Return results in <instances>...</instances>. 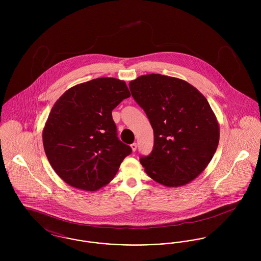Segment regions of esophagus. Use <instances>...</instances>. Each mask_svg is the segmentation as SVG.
<instances>
[{"label":"esophagus","mask_w":261,"mask_h":261,"mask_svg":"<svg viewBox=\"0 0 261 261\" xmlns=\"http://www.w3.org/2000/svg\"><path fill=\"white\" fill-rule=\"evenodd\" d=\"M131 149H132V150H133V151H136V149H137L136 143H133V144H132V145H131Z\"/></svg>","instance_id":"1"}]
</instances>
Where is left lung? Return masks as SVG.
I'll return each mask as SVG.
<instances>
[{
    "label": "left lung",
    "mask_w": 261,
    "mask_h": 261,
    "mask_svg": "<svg viewBox=\"0 0 261 261\" xmlns=\"http://www.w3.org/2000/svg\"><path fill=\"white\" fill-rule=\"evenodd\" d=\"M129 88L153 129V148L141 164L162 185H186L205 169L219 143L207 99L186 81L165 75L140 76Z\"/></svg>",
    "instance_id": "8db88e82"
}]
</instances>
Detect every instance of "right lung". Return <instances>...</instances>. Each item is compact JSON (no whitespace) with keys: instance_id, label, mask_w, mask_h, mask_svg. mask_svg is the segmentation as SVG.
I'll return each mask as SVG.
<instances>
[{"instance_id":"1","label":"right lung","mask_w":261,"mask_h":261,"mask_svg":"<svg viewBox=\"0 0 261 261\" xmlns=\"http://www.w3.org/2000/svg\"><path fill=\"white\" fill-rule=\"evenodd\" d=\"M130 97L124 81L97 78L67 90L50 111L43 144L51 167L70 186L109 184L132 149L117 137L112 112Z\"/></svg>"}]
</instances>
